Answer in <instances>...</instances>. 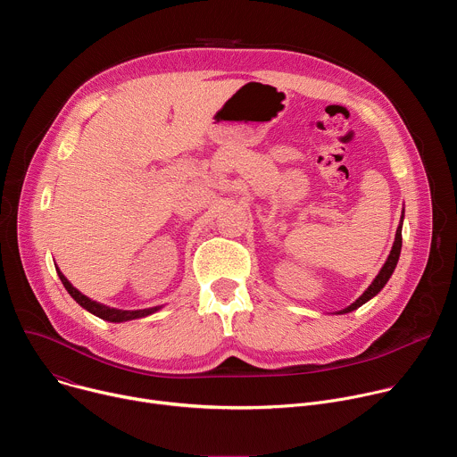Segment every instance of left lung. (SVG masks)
Listing matches in <instances>:
<instances>
[{"mask_svg": "<svg viewBox=\"0 0 457 457\" xmlns=\"http://www.w3.org/2000/svg\"><path fill=\"white\" fill-rule=\"evenodd\" d=\"M402 224H403V215H402L400 226H398V229H396V238H395L393 249H390V254H388V258H386V262L383 264V268H381V271L378 273V277L374 278V282L367 287V291H365L354 303H351L349 307H345V309L340 311V312H351V311L358 309L360 305H363L365 302H369L372 296H376V295L383 289V286L388 282L390 275L395 273L396 264H398V258H400V253H402Z\"/></svg>", "mask_w": 457, "mask_h": 457, "instance_id": "left-lung-1", "label": "left lung"}]
</instances>
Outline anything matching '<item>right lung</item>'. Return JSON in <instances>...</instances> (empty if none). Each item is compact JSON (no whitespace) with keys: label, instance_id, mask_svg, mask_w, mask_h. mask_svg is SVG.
I'll list each match as a JSON object with an SVG mask.
<instances>
[{"label":"right lung","instance_id":"right-lung-1","mask_svg":"<svg viewBox=\"0 0 457 457\" xmlns=\"http://www.w3.org/2000/svg\"><path fill=\"white\" fill-rule=\"evenodd\" d=\"M57 275L64 286V289H67L71 293V296L81 305L85 307L87 311H90L92 314L103 318V320H108V321H126V320H136V318H143V316H148L155 311H159L161 307H150V309H139V311H122V309H113V307H108V305H103V303H97L94 300H90L88 296H85L83 293H79L67 278H64V275L57 270Z\"/></svg>","mask_w":457,"mask_h":457}]
</instances>
